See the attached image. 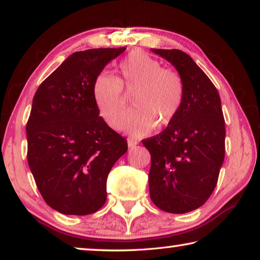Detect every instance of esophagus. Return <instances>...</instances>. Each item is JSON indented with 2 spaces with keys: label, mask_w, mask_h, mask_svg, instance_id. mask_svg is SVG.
I'll return each instance as SVG.
<instances>
[{
  "label": "esophagus",
  "mask_w": 260,
  "mask_h": 260,
  "mask_svg": "<svg viewBox=\"0 0 260 260\" xmlns=\"http://www.w3.org/2000/svg\"><path fill=\"white\" fill-rule=\"evenodd\" d=\"M127 144H128V148L133 149V148H135L136 146H138V142H136V141H134V140L128 139V140H127Z\"/></svg>",
  "instance_id": "obj_1"
}]
</instances>
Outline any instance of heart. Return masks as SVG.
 Masks as SVG:
<instances>
[{
	"instance_id": "1",
	"label": "heart",
	"mask_w": 260,
	"mask_h": 260,
	"mask_svg": "<svg viewBox=\"0 0 260 260\" xmlns=\"http://www.w3.org/2000/svg\"><path fill=\"white\" fill-rule=\"evenodd\" d=\"M120 76L102 72L96 77L93 96L100 114L112 128H120L127 109V93L134 94L133 110L124 128L132 138L148 134L155 125L165 127L177 117L183 100V81L172 70L162 69L143 51H133L119 65Z\"/></svg>"
}]
</instances>
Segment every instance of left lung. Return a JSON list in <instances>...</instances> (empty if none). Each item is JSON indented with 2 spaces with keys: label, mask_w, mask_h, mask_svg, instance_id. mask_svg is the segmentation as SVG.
<instances>
[{
  "label": "left lung",
  "mask_w": 260,
  "mask_h": 260,
  "mask_svg": "<svg viewBox=\"0 0 260 260\" xmlns=\"http://www.w3.org/2000/svg\"><path fill=\"white\" fill-rule=\"evenodd\" d=\"M151 51L178 71L183 100L173 121L161 133L142 141L151 155L150 199L165 212H190L213 192L225 158L221 101L212 81L186 52Z\"/></svg>",
  "instance_id": "8db88e82"
}]
</instances>
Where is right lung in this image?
<instances>
[{
	"mask_svg": "<svg viewBox=\"0 0 260 260\" xmlns=\"http://www.w3.org/2000/svg\"><path fill=\"white\" fill-rule=\"evenodd\" d=\"M126 50L99 48L70 55L38 88L26 125L27 160L39 191L58 212L94 213L107 201V179L127 151L93 96L96 77Z\"/></svg>",
	"mask_w": 260,
	"mask_h": 260,
	"instance_id": "add662e5",
	"label": "right lung"
}]
</instances>
